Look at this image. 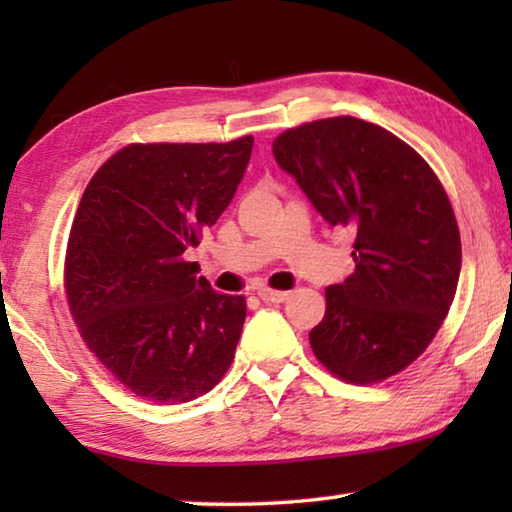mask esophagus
Wrapping results in <instances>:
<instances>
[{
    "mask_svg": "<svg viewBox=\"0 0 512 512\" xmlns=\"http://www.w3.org/2000/svg\"><path fill=\"white\" fill-rule=\"evenodd\" d=\"M257 296H259V300L268 302V305H280V302L289 298V293L287 291H273V289H259Z\"/></svg>",
    "mask_w": 512,
    "mask_h": 512,
    "instance_id": "1",
    "label": "esophagus"
}]
</instances>
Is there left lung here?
I'll use <instances>...</instances> for the list:
<instances>
[{
    "label": "left lung",
    "mask_w": 512,
    "mask_h": 512,
    "mask_svg": "<svg viewBox=\"0 0 512 512\" xmlns=\"http://www.w3.org/2000/svg\"><path fill=\"white\" fill-rule=\"evenodd\" d=\"M273 155L332 228L354 235V273L327 287L311 350L354 384L404 370L443 325L461 275V235L436 173L357 117L291 128Z\"/></svg>",
    "instance_id": "8db88e82"
}]
</instances>
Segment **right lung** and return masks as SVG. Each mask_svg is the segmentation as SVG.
<instances>
[{"label":"right lung","instance_id":"obj_1","mask_svg":"<svg viewBox=\"0 0 512 512\" xmlns=\"http://www.w3.org/2000/svg\"><path fill=\"white\" fill-rule=\"evenodd\" d=\"M250 151V135L131 144L85 187L67 244V302L88 348L137 397L196 400L230 368L246 300L216 293L183 255L235 198Z\"/></svg>","mask_w":512,"mask_h":512}]
</instances>
